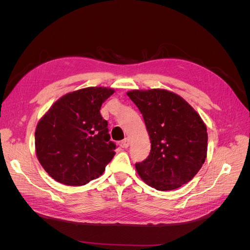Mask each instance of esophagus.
Masks as SVG:
<instances>
[{"instance_id":"obj_1","label":"esophagus","mask_w":250,"mask_h":250,"mask_svg":"<svg viewBox=\"0 0 250 250\" xmlns=\"http://www.w3.org/2000/svg\"><path fill=\"white\" fill-rule=\"evenodd\" d=\"M121 145H122L123 148H128V147H129V139L125 138L122 142H121Z\"/></svg>"}]
</instances>
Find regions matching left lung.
<instances>
[{
	"mask_svg": "<svg viewBox=\"0 0 250 250\" xmlns=\"http://www.w3.org/2000/svg\"><path fill=\"white\" fill-rule=\"evenodd\" d=\"M145 121L151 141L150 154L135 164L139 175L158 191L188 183L206 161L207 127L183 98L165 89L127 93Z\"/></svg>",
	"mask_w": 250,
	"mask_h": 250,
	"instance_id": "1",
	"label": "left lung"
}]
</instances>
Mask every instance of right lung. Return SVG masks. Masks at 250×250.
<instances>
[{
    "label": "right lung",
    "mask_w": 250,
    "mask_h": 250,
    "mask_svg": "<svg viewBox=\"0 0 250 250\" xmlns=\"http://www.w3.org/2000/svg\"><path fill=\"white\" fill-rule=\"evenodd\" d=\"M112 94L106 87L69 93L42 118L35 130L36 155L53 179L84 186L102 175L117 148L100 113L102 103Z\"/></svg>",
    "instance_id": "1"
}]
</instances>
